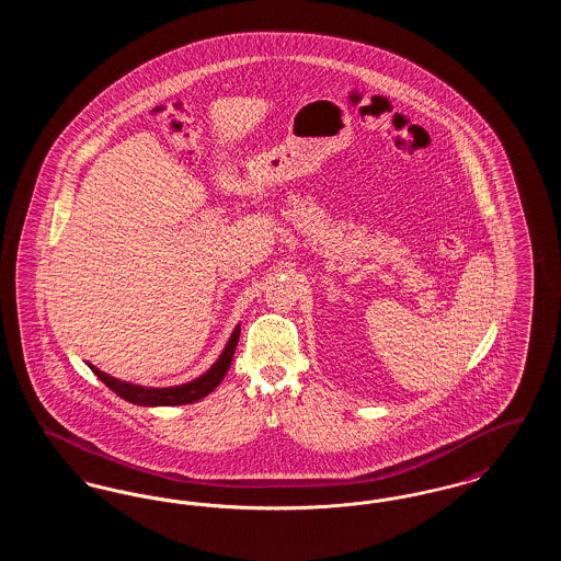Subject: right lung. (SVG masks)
I'll list each match as a JSON object with an SVG mask.
<instances>
[{
  "mask_svg": "<svg viewBox=\"0 0 561 561\" xmlns=\"http://www.w3.org/2000/svg\"><path fill=\"white\" fill-rule=\"evenodd\" d=\"M240 325H236V330L231 332V339L227 341V345L222 348L220 357L216 359L213 368L208 373L197 376L195 380L185 382V385H176V387H142V385H134L119 380L115 376H108L107 373L99 370L96 366L88 364L90 370L96 374L113 393H117L122 400L130 401L136 405H183V403H193V401L206 398L208 393H213L214 389L220 385V380L225 378V374L229 370L231 362H233V353L240 341Z\"/></svg>",
  "mask_w": 561,
  "mask_h": 561,
  "instance_id": "1",
  "label": "right lung"
}]
</instances>
